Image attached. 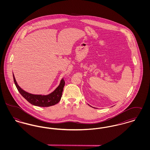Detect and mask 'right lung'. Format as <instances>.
<instances>
[{
    "instance_id": "right-lung-1",
    "label": "right lung",
    "mask_w": 150,
    "mask_h": 150,
    "mask_svg": "<svg viewBox=\"0 0 150 150\" xmlns=\"http://www.w3.org/2000/svg\"><path fill=\"white\" fill-rule=\"evenodd\" d=\"M13 76L14 84L18 92L21 94L22 97L27 100L29 103L34 106L40 107H49L58 103L61 98L65 84L64 78L62 79L59 85L58 86L57 88L53 92L48 95H39L31 94L23 91L17 84L13 74Z\"/></svg>"
}]
</instances>
